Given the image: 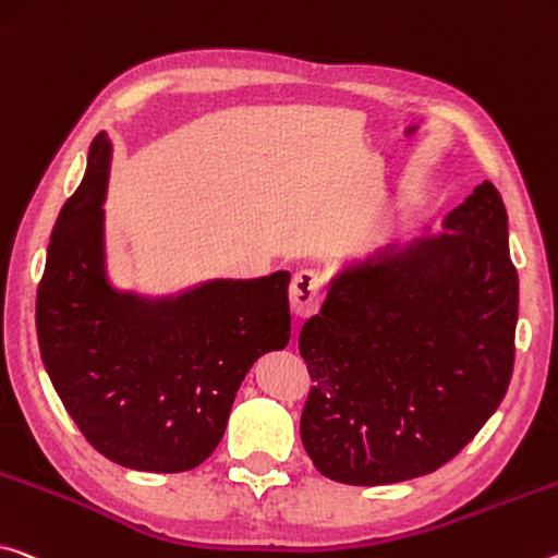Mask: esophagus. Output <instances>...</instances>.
<instances>
[{
	"label": "esophagus",
	"instance_id": "esophagus-1",
	"mask_svg": "<svg viewBox=\"0 0 558 558\" xmlns=\"http://www.w3.org/2000/svg\"><path fill=\"white\" fill-rule=\"evenodd\" d=\"M325 280L317 270H300L290 282V307L298 317H307L317 311L323 298Z\"/></svg>",
	"mask_w": 558,
	"mask_h": 558
}]
</instances>
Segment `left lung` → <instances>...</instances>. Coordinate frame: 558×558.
Instances as JSON below:
<instances>
[{
	"instance_id": "obj_1",
	"label": "left lung",
	"mask_w": 558,
	"mask_h": 558,
	"mask_svg": "<svg viewBox=\"0 0 558 558\" xmlns=\"http://www.w3.org/2000/svg\"><path fill=\"white\" fill-rule=\"evenodd\" d=\"M445 226L452 233L344 272L300 330L313 379L300 437L327 480L435 472L507 395L519 278L499 191L476 185Z\"/></svg>"
}]
</instances>
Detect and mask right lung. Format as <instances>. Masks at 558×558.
<instances>
[{"label": "right lung", "mask_w": 558, "mask_h": 558, "mask_svg": "<svg viewBox=\"0 0 558 558\" xmlns=\"http://www.w3.org/2000/svg\"><path fill=\"white\" fill-rule=\"evenodd\" d=\"M109 141L51 231L37 338L51 385L88 445L141 472H189L223 437L255 360L290 340V272L208 282L179 300L113 293L104 276Z\"/></svg>", "instance_id": "add662e5"}]
</instances>
